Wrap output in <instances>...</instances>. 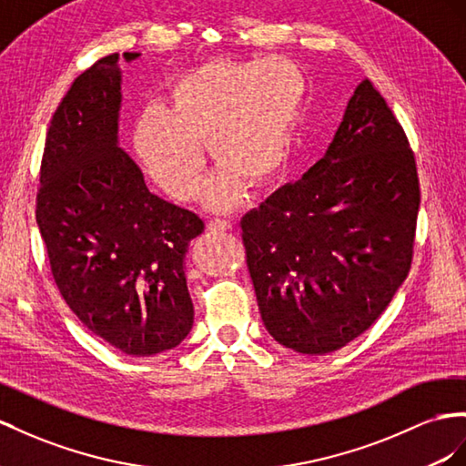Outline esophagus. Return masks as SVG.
Instances as JSON below:
<instances>
[{
    "instance_id": "1",
    "label": "esophagus",
    "mask_w": 466,
    "mask_h": 466,
    "mask_svg": "<svg viewBox=\"0 0 466 466\" xmlns=\"http://www.w3.org/2000/svg\"><path fill=\"white\" fill-rule=\"evenodd\" d=\"M208 230H212V232L232 230V222L230 220H210L208 222Z\"/></svg>"
}]
</instances>
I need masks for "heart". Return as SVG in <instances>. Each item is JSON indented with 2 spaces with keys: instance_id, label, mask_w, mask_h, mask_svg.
Listing matches in <instances>:
<instances>
[{
  "instance_id": "b5f03b06",
  "label": "heart",
  "mask_w": 466,
  "mask_h": 466,
  "mask_svg": "<svg viewBox=\"0 0 466 466\" xmlns=\"http://www.w3.org/2000/svg\"><path fill=\"white\" fill-rule=\"evenodd\" d=\"M305 78L288 58L208 61L177 76L165 110L136 122L134 149L167 195L188 202L202 190L207 141L220 169L210 178L207 205L232 210L252 187H268L289 161Z\"/></svg>"
}]
</instances>
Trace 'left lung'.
<instances>
[{
	"instance_id": "8db88e82",
	"label": "left lung",
	"mask_w": 466,
	"mask_h": 466,
	"mask_svg": "<svg viewBox=\"0 0 466 466\" xmlns=\"http://www.w3.org/2000/svg\"><path fill=\"white\" fill-rule=\"evenodd\" d=\"M417 208L408 137L364 78L323 159L242 218L249 278L273 340L317 356L372 327L408 278Z\"/></svg>"
}]
</instances>
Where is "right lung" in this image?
I'll list each match as a JSON object with an SVG mask.
<instances>
[{
  "label": "right lung",
  "mask_w": 466,
  "mask_h": 466,
  "mask_svg": "<svg viewBox=\"0 0 466 466\" xmlns=\"http://www.w3.org/2000/svg\"><path fill=\"white\" fill-rule=\"evenodd\" d=\"M139 53H124L134 63ZM122 68L104 56L51 119L37 226L58 291L82 325L129 356L178 347L193 329L185 256L205 232L195 212L149 193L119 146Z\"/></svg>",
  "instance_id": "add662e5"
}]
</instances>
